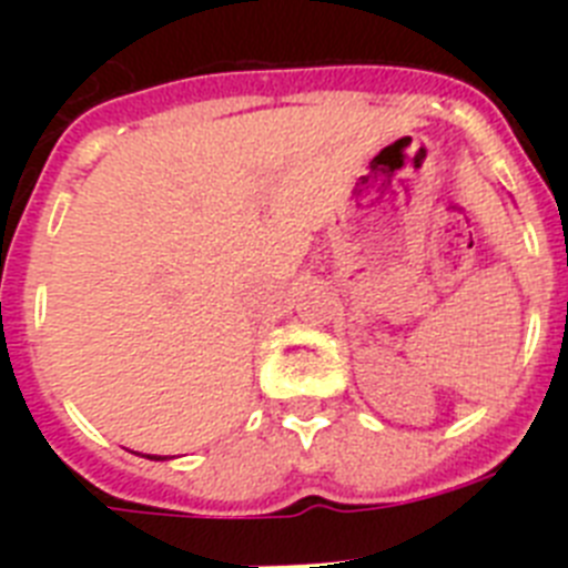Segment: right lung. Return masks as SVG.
<instances>
[{"label":"right lung","mask_w":568,"mask_h":568,"mask_svg":"<svg viewBox=\"0 0 568 568\" xmlns=\"http://www.w3.org/2000/svg\"><path fill=\"white\" fill-rule=\"evenodd\" d=\"M153 460H164V458H153Z\"/></svg>","instance_id":"obj_1"}]
</instances>
